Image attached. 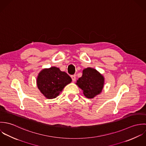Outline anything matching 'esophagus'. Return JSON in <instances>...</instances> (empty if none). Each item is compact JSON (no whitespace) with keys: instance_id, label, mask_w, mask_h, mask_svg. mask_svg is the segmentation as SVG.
<instances>
[{"instance_id":"34e87169","label":"esophagus","mask_w":146,"mask_h":146,"mask_svg":"<svg viewBox=\"0 0 146 146\" xmlns=\"http://www.w3.org/2000/svg\"><path fill=\"white\" fill-rule=\"evenodd\" d=\"M71 78H72V82H75V80H76V75H71Z\"/></svg>"}]
</instances>
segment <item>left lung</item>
I'll use <instances>...</instances> for the list:
<instances>
[{"label": "left lung", "mask_w": 146, "mask_h": 146, "mask_svg": "<svg viewBox=\"0 0 146 146\" xmlns=\"http://www.w3.org/2000/svg\"><path fill=\"white\" fill-rule=\"evenodd\" d=\"M104 80V77L96 69L88 67L83 70L82 76L76 84L82 89L86 98H93L101 93Z\"/></svg>", "instance_id": "8db88e82"}]
</instances>
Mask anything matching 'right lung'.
Segmentation results:
<instances>
[{
	"mask_svg": "<svg viewBox=\"0 0 146 146\" xmlns=\"http://www.w3.org/2000/svg\"><path fill=\"white\" fill-rule=\"evenodd\" d=\"M72 81L70 76L59 68L52 67L42 70L37 78V85L42 94L48 99L56 98L64 87Z\"/></svg>",
	"mask_w": 146,
	"mask_h": 146,
	"instance_id": "obj_1",
	"label": "right lung"
}]
</instances>
